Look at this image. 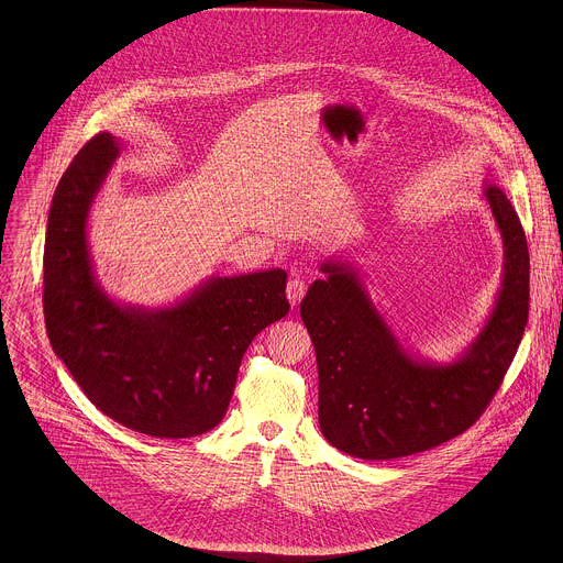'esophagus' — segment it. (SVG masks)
<instances>
[{"label": "esophagus", "instance_id": "esophagus-1", "mask_svg": "<svg viewBox=\"0 0 563 563\" xmlns=\"http://www.w3.org/2000/svg\"><path fill=\"white\" fill-rule=\"evenodd\" d=\"M306 290H308V286H306V282H303V279H299V277L290 279V282H288V286H286V295H288L290 306H299V303H301V299L306 297Z\"/></svg>", "mask_w": 563, "mask_h": 563}]
</instances>
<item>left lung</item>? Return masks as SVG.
Here are the masks:
<instances>
[{"instance_id":"8db88e82","label":"left lung","mask_w":563,"mask_h":563,"mask_svg":"<svg viewBox=\"0 0 563 563\" xmlns=\"http://www.w3.org/2000/svg\"><path fill=\"white\" fill-rule=\"evenodd\" d=\"M483 195L503 239V282L479 335L449 364L402 346L357 268L322 262L301 319L317 351L319 424L338 451L371 462L422 453L473 427L494 399L529 319V249L496 179Z\"/></svg>"}]
</instances>
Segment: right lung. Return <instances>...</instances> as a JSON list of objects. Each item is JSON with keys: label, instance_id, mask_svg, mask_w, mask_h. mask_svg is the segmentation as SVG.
I'll return each mask as SVG.
<instances>
[{"label": "right lung", "instance_id": "add662e5", "mask_svg": "<svg viewBox=\"0 0 563 563\" xmlns=\"http://www.w3.org/2000/svg\"><path fill=\"white\" fill-rule=\"evenodd\" d=\"M121 150L108 132L92 136L56 188L43 253L47 335L88 401L119 424L168 440L201 435L223 420L251 340L288 314V275L210 277L156 310L110 299L86 225Z\"/></svg>", "mask_w": 563, "mask_h": 563}]
</instances>
